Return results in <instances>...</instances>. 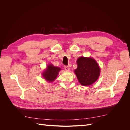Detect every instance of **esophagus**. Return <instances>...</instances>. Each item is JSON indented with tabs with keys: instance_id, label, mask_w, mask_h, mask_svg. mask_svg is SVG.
I'll return each mask as SVG.
<instances>
[{
	"instance_id": "34e87169",
	"label": "esophagus",
	"mask_w": 130,
	"mask_h": 130,
	"mask_svg": "<svg viewBox=\"0 0 130 130\" xmlns=\"http://www.w3.org/2000/svg\"><path fill=\"white\" fill-rule=\"evenodd\" d=\"M64 69L66 70V71H69V69H70V68H69V67L68 66H64Z\"/></svg>"
}]
</instances>
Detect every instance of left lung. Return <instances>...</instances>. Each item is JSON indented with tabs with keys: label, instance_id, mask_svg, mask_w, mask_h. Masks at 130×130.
Instances as JSON below:
<instances>
[{
	"label": "left lung",
	"instance_id": "1",
	"mask_svg": "<svg viewBox=\"0 0 130 130\" xmlns=\"http://www.w3.org/2000/svg\"><path fill=\"white\" fill-rule=\"evenodd\" d=\"M77 68L74 73L82 86H89L99 78L100 68L96 61L92 57H80L77 60Z\"/></svg>",
	"mask_w": 130,
	"mask_h": 130
}]
</instances>
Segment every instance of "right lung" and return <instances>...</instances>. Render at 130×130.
I'll return each instance as SVG.
<instances>
[{
	"label": "right lung",
	"mask_w": 130,
	"mask_h": 130,
	"mask_svg": "<svg viewBox=\"0 0 130 130\" xmlns=\"http://www.w3.org/2000/svg\"><path fill=\"white\" fill-rule=\"evenodd\" d=\"M61 69L60 68L56 67L54 66L53 64H49L42 73L43 77L46 81L52 82L56 79Z\"/></svg>",
	"instance_id": "right-lung-1"
}]
</instances>
